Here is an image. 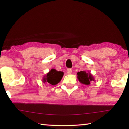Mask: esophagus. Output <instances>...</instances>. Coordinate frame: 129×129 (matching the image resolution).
<instances>
[{
  "label": "esophagus",
  "mask_w": 129,
  "mask_h": 129,
  "mask_svg": "<svg viewBox=\"0 0 129 129\" xmlns=\"http://www.w3.org/2000/svg\"><path fill=\"white\" fill-rule=\"evenodd\" d=\"M72 72V69H68L67 70V73L68 75H71V74Z\"/></svg>",
  "instance_id": "esophagus-1"
}]
</instances>
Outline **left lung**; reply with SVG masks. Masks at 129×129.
<instances>
[{"label": "left lung", "instance_id": "left-lung-1", "mask_svg": "<svg viewBox=\"0 0 129 129\" xmlns=\"http://www.w3.org/2000/svg\"><path fill=\"white\" fill-rule=\"evenodd\" d=\"M77 78L80 82L86 85H89L90 84V82L95 81L93 75L89 72H86L85 71H80L77 73Z\"/></svg>", "mask_w": 129, "mask_h": 129}]
</instances>
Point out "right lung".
Wrapping results in <instances>:
<instances>
[{"label":"right lung","instance_id":"obj_1","mask_svg":"<svg viewBox=\"0 0 129 129\" xmlns=\"http://www.w3.org/2000/svg\"><path fill=\"white\" fill-rule=\"evenodd\" d=\"M64 76V72L52 69L48 73L44 76L42 81L44 83H49L52 85H55L60 82Z\"/></svg>","mask_w":129,"mask_h":129}]
</instances>
